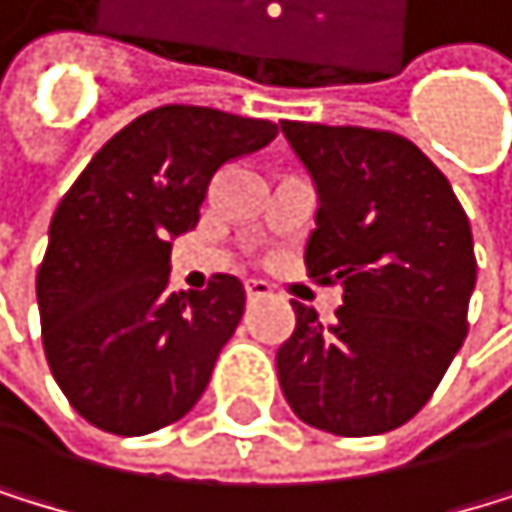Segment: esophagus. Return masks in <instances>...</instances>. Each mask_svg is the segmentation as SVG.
<instances>
[{
    "mask_svg": "<svg viewBox=\"0 0 512 512\" xmlns=\"http://www.w3.org/2000/svg\"><path fill=\"white\" fill-rule=\"evenodd\" d=\"M245 295H248V302L267 299V295H270V286H267L264 280H245Z\"/></svg>",
    "mask_w": 512,
    "mask_h": 512,
    "instance_id": "esophagus-1",
    "label": "esophagus"
}]
</instances>
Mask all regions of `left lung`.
I'll list each match as a JSON object with an SVG mask.
<instances>
[{
  "label": "left lung",
  "mask_w": 512,
  "mask_h": 512,
  "mask_svg": "<svg viewBox=\"0 0 512 512\" xmlns=\"http://www.w3.org/2000/svg\"><path fill=\"white\" fill-rule=\"evenodd\" d=\"M318 191L308 277L343 283L336 321L292 302L280 387L305 425L368 437L406 425L466 340L475 251L447 176L412 141L280 122Z\"/></svg>",
  "instance_id": "1"
}]
</instances>
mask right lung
Segmentation results:
<instances>
[{"label":"right lung","instance_id":"1","mask_svg":"<svg viewBox=\"0 0 512 512\" xmlns=\"http://www.w3.org/2000/svg\"><path fill=\"white\" fill-rule=\"evenodd\" d=\"M277 131L210 106H160L112 135L68 188L37 305L49 371L90 425L138 437L201 400L245 286L217 273L201 292H172V239L198 226L210 179Z\"/></svg>","mask_w":512,"mask_h":512}]
</instances>
